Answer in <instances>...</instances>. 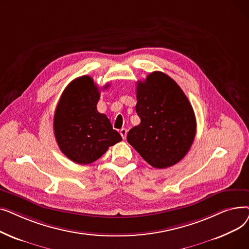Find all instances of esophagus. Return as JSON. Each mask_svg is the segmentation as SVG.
I'll return each instance as SVG.
<instances>
[{
  "mask_svg": "<svg viewBox=\"0 0 249 249\" xmlns=\"http://www.w3.org/2000/svg\"><path fill=\"white\" fill-rule=\"evenodd\" d=\"M120 134H121V136H122L123 139H126V136H127V129L122 128V129L120 130Z\"/></svg>",
  "mask_w": 249,
  "mask_h": 249,
  "instance_id": "1",
  "label": "esophagus"
}]
</instances>
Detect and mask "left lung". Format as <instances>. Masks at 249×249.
<instances>
[{
    "instance_id": "1",
    "label": "left lung",
    "mask_w": 249,
    "mask_h": 249,
    "mask_svg": "<svg viewBox=\"0 0 249 249\" xmlns=\"http://www.w3.org/2000/svg\"><path fill=\"white\" fill-rule=\"evenodd\" d=\"M136 113L140 124L127 134L130 145L156 168H166L185 158L196 135L192 105L171 76L153 71L137 82Z\"/></svg>"
}]
</instances>
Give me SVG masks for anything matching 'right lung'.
I'll return each instance as SVG.
<instances>
[{
	"label": "right lung",
	"mask_w": 249,
	"mask_h": 249,
	"mask_svg": "<svg viewBox=\"0 0 249 249\" xmlns=\"http://www.w3.org/2000/svg\"><path fill=\"white\" fill-rule=\"evenodd\" d=\"M99 99L100 89L93 78L83 75L64 89L55 109L56 142L62 153L75 163L94 162L122 140L108 117L98 112Z\"/></svg>",
	"instance_id": "add662e5"
}]
</instances>
